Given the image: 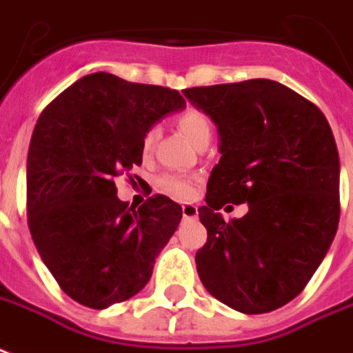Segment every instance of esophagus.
Masks as SVG:
<instances>
[{
	"mask_svg": "<svg viewBox=\"0 0 353 353\" xmlns=\"http://www.w3.org/2000/svg\"><path fill=\"white\" fill-rule=\"evenodd\" d=\"M181 212L185 219H198V207L192 205V203H185V205H181Z\"/></svg>",
	"mask_w": 353,
	"mask_h": 353,
	"instance_id": "1",
	"label": "esophagus"
}]
</instances>
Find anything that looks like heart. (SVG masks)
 Returning <instances> with one entry per match:
<instances>
[{
  "label": "heart",
  "mask_w": 353,
  "mask_h": 353,
  "mask_svg": "<svg viewBox=\"0 0 353 353\" xmlns=\"http://www.w3.org/2000/svg\"><path fill=\"white\" fill-rule=\"evenodd\" d=\"M176 123L179 131H181L188 141L200 146L201 142L211 141L212 134V125L209 122V118L203 114L198 109H187L177 114ZM159 139V128L157 125H152V128L146 129V133L142 137V153L148 155L152 153L153 146ZM157 188L161 192L172 196V198H179V200H185V198H190L192 196V181L188 177L176 176V174H165L157 179Z\"/></svg>",
  "instance_id": "heart-1"
}]
</instances>
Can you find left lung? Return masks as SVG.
<instances>
[{"label":"left lung","mask_w":353,"mask_h":353,"mask_svg":"<svg viewBox=\"0 0 353 353\" xmlns=\"http://www.w3.org/2000/svg\"><path fill=\"white\" fill-rule=\"evenodd\" d=\"M183 94L216 123L222 153L198 209L207 230L196 254L201 283L235 311H274L305 289L337 233L332 128L316 105L270 79ZM228 201L248 203L249 212L225 223L218 209Z\"/></svg>","instance_id":"obj_1"}]
</instances>
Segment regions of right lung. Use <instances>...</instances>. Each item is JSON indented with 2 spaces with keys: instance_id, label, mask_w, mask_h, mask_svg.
<instances>
[{
  "instance_id": "right-lung-1",
  "label": "right lung",
  "mask_w": 353,
  "mask_h": 353,
  "mask_svg": "<svg viewBox=\"0 0 353 353\" xmlns=\"http://www.w3.org/2000/svg\"><path fill=\"white\" fill-rule=\"evenodd\" d=\"M181 109L177 90L96 72L40 114L27 153V224L51 276L81 305L105 309L141 292L181 222L168 196L134 209L114 185L142 163L146 129Z\"/></svg>"
}]
</instances>
